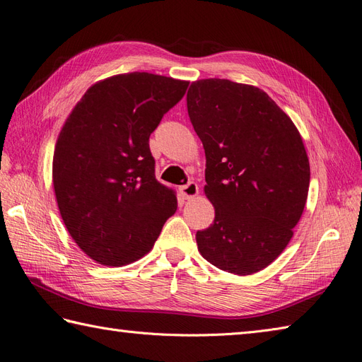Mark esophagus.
<instances>
[{
    "label": "esophagus",
    "mask_w": 362,
    "mask_h": 362,
    "mask_svg": "<svg viewBox=\"0 0 362 362\" xmlns=\"http://www.w3.org/2000/svg\"><path fill=\"white\" fill-rule=\"evenodd\" d=\"M180 192H181V194H182V198L192 199V198H194L196 194L199 193V187H198V184L190 181V182H187L185 185H181Z\"/></svg>",
    "instance_id": "obj_1"
}]
</instances>
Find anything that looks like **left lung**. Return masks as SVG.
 I'll list each match as a JSON object with an SVG mask.
<instances>
[{
    "label": "left lung",
    "mask_w": 362,
    "mask_h": 362,
    "mask_svg": "<svg viewBox=\"0 0 362 362\" xmlns=\"http://www.w3.org/2000/svg\"><path fill=\"white\" fill-rule=\"evenodd\" d=\"M190 122L205 149V194L214 222L196 233L201 255L234 275L267 267L303 213L310 161L291 119L258 87L192 83Z\"/></svg>",
    "instance_id": "left-lung-1"
}]
</instances>
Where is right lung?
Instances as JSON below:
<instances>
[{"instance_id":"1","label":"right lung","mask_w":362,"mask_h":362,"mask_svg":"<svg viewBox=\"0 0 362 362\" xmlns=\"http://www.w3.org/2000/svg\"><path fill=\"white\" fill-rule=\"evenodd\" d=\"M187 81L148 72L93 84L64 122L52 182L75 243L104 266H125L154 246L177 196L156 178L149 136Z\"/></svg>"}]
</instances>
